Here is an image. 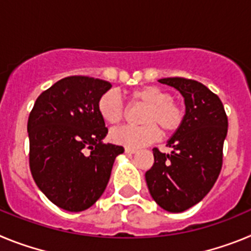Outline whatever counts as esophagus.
<instances>
[{
    "label": "esophagus",
    "instance_id": "esophagus-1",
    "mask_svg": "<svg viewBox=\"0 0 251 251\" xmlns=\"http://www.w3.org/2000/svg\"><path fill=\"white\" fill-rule=\"evenodd\" d=\"M137 150H134V148H127L126 147V153H128V154H133V153H136Z\"/></svg>",
    "mask_w": 251,
    "mask_h": 251
}]
</instances>
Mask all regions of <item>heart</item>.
Here are the masks:
<instances>
[{
	"label": "heart",
	"mask_w": 251,
	"mask_h": 251,
	"mask_svg": "<svg viewBox=\"0 0 251 251\" xmlns=\"http://www.w3.org/2000/svg\"><path fill=\"white\" fill-rule=\"evenodd\" d=\"M133 104H143L142 110V126L121 127L113 129L109 138L113 143L127 148H141L152 142L158 141L161 137V127L166 133H174L181 127L185 110L182 105L174 100L172 94L156 85L137 88L130 92ZM98 113L109 124H119L126 117V104L121 95L114 90H108L98 99Z\"/></svg>",
	"instance_id": "b5f03b06"
}]
</instances>
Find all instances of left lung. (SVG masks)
<instances>
[{
    "label": "left lung",
    "instance_id": "1",
    "mask_svg": "<svg viewBox=\"0 0 251 251\" xmlns=\"http://www.w3.org/2000/svg\"><path fill=\"white\" fill-rule=\"evenodd\" d=\"M159 83L179 90L186 114L168 141L172 153L153 148L154 163L146 172V181L151 196L162 208L182 212L200 202L220 175L227 115L220 98L199 81L165 77Z\"/></svg>",
    "mask_w": 251,
    "mask_h": 251
}]
</instances>
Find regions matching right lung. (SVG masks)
<instances>
[{
  "instance_id": "add662e5",
  "label": "right lung",
  "mask_w": 251,
  "mask_h": 251,
  "mask_svg": "<svg viewBox=\"0 0 251 251\" xmlns=\"http://www.w3.org/2000/svg\"><path fill=\"white\" fill-rule=\"evenodd\" d=\"M112 88L106 80L73 75L39 95L27 122L31 175L52 203L84 211L105 190L122 146L105 145L108 133L98 99Z\"/></svg>"
}]
</instances>
